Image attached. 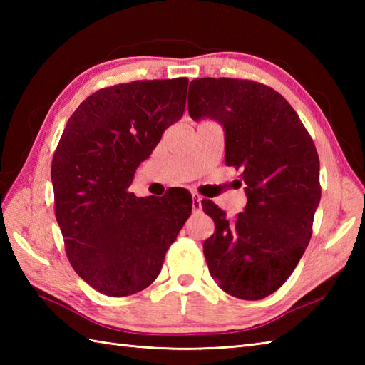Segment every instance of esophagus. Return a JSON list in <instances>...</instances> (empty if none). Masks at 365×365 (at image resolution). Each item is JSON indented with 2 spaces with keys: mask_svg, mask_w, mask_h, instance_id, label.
<instances>
[{
  "mask_svg": "<svg viewBox=\"0 0 365 365\" xmlns=\"http://www.w3.org/2000/svg\"><path fill=\"white\" fill-rule=\"evenodd\" d=\"M202 208V196L197 195V192H192V210L200 212Z\"/></svg>",
  "mask_w": 365,
  "mask_h": 365,
  "instance_id": "1",
  "label": "esophagus"
}]
</instances>
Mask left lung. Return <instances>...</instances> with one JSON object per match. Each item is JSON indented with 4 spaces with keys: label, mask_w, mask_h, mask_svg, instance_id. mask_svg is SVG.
I'll use <instances>...</instances> for the list:
<instances>
[{
    "label": "left lung",
    "mask_w": 365,
    "mask_h": 365,
    "mask_svg": "<svg viewBox=\"0 0 365 365\" xmlns=\"http://www.w3.org/2000/svg\"><path fill=\"white\" fill-rule=\"evenodd\" d=\"M188 113L221 123L226 165L243 170L238 185L247 197L234 220L202 200L215 221L204 242L208 271L232 297L265 298L289 279L312 237L322 196L312 138L279 92L250 80H192Z\"/></svg>",
    "instance_id": "left-lung-1"
}]
</instances>
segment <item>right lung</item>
Wrapping results in <instances>:
<instances>
[{"mask_svg": "<svg viewBox=\"0 0 365 365\" xmlns=\"http://www.w3.org/2000/svg\"><path fill=\"white\" fill-rule=\"evenodd\" d=\"M187 88L188 78H174L100 89L76 108L54 152V212L67 257L108 297L149 287L191 215L190 192L163 202L128 190L163 131L182 119Z\"/></svg>", "mask_w": 365, "mask_h": 365, "instance_id": "right-lung-1", "label": "right lung"}]
</instances>
